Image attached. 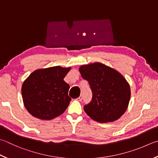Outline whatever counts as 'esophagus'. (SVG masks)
<instances>
[{"mask_svg": "<svg viewBox=\"0 0 158 158\" xmlns=\"http://www.w3.org/2000/svg\"><path fill=\"white\" fill-rule=\"evenodd\" d=\"M82 99H83V96H82V94H81V95H80L78 98H77V101H79V102H81V100H82Z\"/></svg>", "mask_w": 158, "mask_h": 158, "instance_id": "esophagus-1", "label": "esophagus"}]
</instances>
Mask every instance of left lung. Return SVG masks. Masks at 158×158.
Listing matches in <instances>:
<instances>
[{"label":"left lung","mask_w":158,"mask_h":158,"mask_svg":"<svg viewBox=\"0 0 158 158\" xmlns=\"http://www.w3.org/2000/svg\"><path fill=\"white\" fill-rule=\"evenodd\" d=\"M79 70L93 93L91 102L84 107L88 115L101 123L120 118L131 99L130 85L124 77L118 71L99 62L81 65Z\"/></svg>","instance_id":"obj_1"}]
</instances>
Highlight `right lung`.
I'll list each match as a JSON object with an SVG mask.
<instances>
[{
    "label": "right lung",
    "instance_id": "add662e5",
    "mask_svg": "<svg viewBox=\"0 0 158 158\" xmlns=\"http://www.w3.org/2000/svg\"><path fill=\"white\" fill-rule=\"evenodd\" d=\"M70 68L54 66L34 71L22 85L25 108L40 119L50 120L64 113L71 98L64 79Z\"/></svg>",
    "mask_w": 158,
    "mask_h": 158
}]
</instances>
